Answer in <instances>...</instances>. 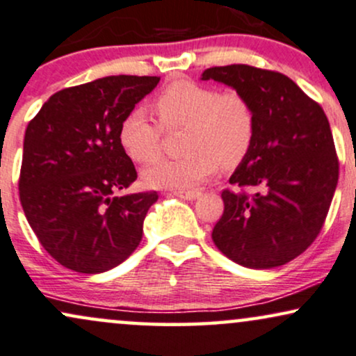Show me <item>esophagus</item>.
Masks as SVG:
<instances>
[{"label":"esophagus","instance_id":"esophagus-1","mask_svg":"<svg viewBox=\"0 0 356 356\" xmlns=\"http://www.w3.org/2000/svg\"><path fill=\"white\" fill-rule=\"evenodd\" d=\"M175 197H179V199H184V200H195L197 197L200 195V192L197 191H175L172 192Z\"/></svg>","mask_w":356,"mask_h":356}]
</instances>
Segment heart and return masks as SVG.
<instances>
[{"instance_id": "1", "label": "heart", "mask_w": 356, "mask_h": 356, "mask_svg": "<svg viewBox=\"0 0 356 356\" xmlns=\"http://www.w3.org/2000/svg\"><path fill=\"white\" fill-rule=\"evenodd\" d=\"M164 129L186 127L179 159H162L143 170L154 189L189 191L217 172L222 164L232 169L245 159L255 137V114L237 91L219 92L194 81H175L154 101ZM119 144L132 161L151 162L161 154L162 129L145 111L132 109L119 124Z\"/></svg>"}]
</instances>
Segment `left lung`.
<instances>
[{
	"instance_id": "obj_1",
	"label": "left lung",
	"mask_w": 356,
	"mask_h": 356,
	"mask_svg": "<svg viewBox=\"0 0 356 356\" xmlns=\"http://www.w3.org/2000/svg\"><path fill=\"white\" fill-rule=\"evenodd\" d=\"M217 81L243 94L255 114L250 152L224 191V213L212 230L217 248L247 268L284 265L315 241L338 182V159L323 109L275 71L247 64L209 67Z\"/></svg>"
}]
</instances>
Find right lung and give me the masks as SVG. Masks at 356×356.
I'll return each mask as SVG.
<instances>
[{"label":"right lung","mask_w":356,"mask_h":356,"mask_svg":"<svg viewBox=\"0 0 356 356\" xmlns=\"http://www.w3.org/2000/svg\"><path fill=\"white\" fill-rule=\"evenodd\" d=\"M157 83V76L119 74L63 89L28 124L21 205L41 245L66 268L111 270L143 238L145 213L159 195H115L137 179L118 132Z\"/></svg>","instance_id":"right-lung-1"}]
</instances>
